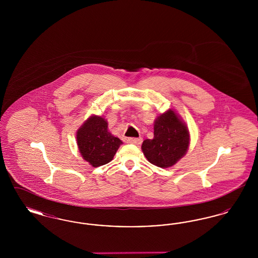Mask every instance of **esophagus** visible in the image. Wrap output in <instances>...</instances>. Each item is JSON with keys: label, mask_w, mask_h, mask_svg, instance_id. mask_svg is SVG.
<instances>
[{"label": "esophagus", "mask_w": 258, "mask_h": 258, "mask_svg": "<svg viewBox=\"0 0 258 258\" xmlns=\"http://www.w3.org/2000/svg\"><path fill=\"white\" fill-rule=\"evenodd\" d=\"M126 143H130V144H135V145H139L142 143V138L139 137V138H135V137H128L126 138Z\"/></svg>", "instance_id": "esophagus-1"}]
</instances>
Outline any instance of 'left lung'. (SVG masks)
Segmentation results:
<instances>
[{
    "instance_id": "obj_1",
    "label": "left lung",
    "mask_w": 258,
    "mask_h": 258,
    "mask_svg": "<svg viewBox=\"0 0 258 258\" xmlns=\"http://www.w3.org/2000/svg\"><path fill=\"white\" fill-rule=\"evenodd\" d=\"M187 128L173 110L160 115L154 124V138L143 141L142 151L152 164L162 168L174 165L187 150Z\"/></svg>"
}]
</instances>
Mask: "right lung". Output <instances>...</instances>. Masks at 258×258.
Segmentation results:
<instances>
[{
	"mask_svg": "<svg viewBox=\"0 0 258 258\" xmlns=\"http://www.w3.org/2000/svg\"><path fill=\"white\" fill-rule=\"evenodd\" d=\"M77 145L84 160L94 167L112 160L122 141L107 131V122L98 116L89 118L77 132Z\"/></svg>",
	"mask_w": 258,
	"mask_h": 258,
	"instance_id": "obj_1",
	"label": "right lung"
}]
</instances>
